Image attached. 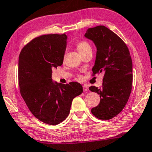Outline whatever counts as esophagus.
Returning <instances> with one entry per match:
<instances>
[{
  "label": "esophagus",
  "mask_w": 152,
  "mask_h": 152,
  "mask_svg": "<svg viewBox=\"0 0 152 152\" xmlns=\"http://www.w3.org/2000/svg\"><path fill=\"white\" fill-rule=\"evenodd\" d=\"M83 89L84 92L88 91V86L87 85H84L83 86Z\"/></svg>",
  "instance_id": "obj_1"
}]
</instances>
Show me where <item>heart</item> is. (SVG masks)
I'll return each mask as SVG.
<instances>
[{
    "label": "heart",
    "instance_id": "heart-1",
    "mask_svg": "<svg viewBox=\"0 0 152 152\" xmlns=\"http://www.w3.org/2000/svg\"><path fill=\"white\" fill-rule=\"evenodd\" d=\"M76 47L80 55H83L88 50H91V46H90V43L86 41H84V40L78 41L76 44Z\"/></svg>",
    "mask_w": 152,
    "mask_h": 152
}]
</instances>
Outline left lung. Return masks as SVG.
I'll return each instance as SVG.
<instances>
[{
	"label": "left lung",
	"instance_id": "left-lung-1",
	"mask_svg": "<svg viewBox=\"0 0 152 152\" xmlns=\"http://www.w3.org/2000/svg\"><path fill=\"white\" fill-rule=\"evenodd\" d=\"M85 36L97 47L92 76L104 73L101 87L89 88L100 97L99 104L91 112L96 118L109 120L124 109L129 99L132 84L131 57L124 41L106 26L88 28Z\"/></svg>",
	"mask_w": 152,
	"mask_h": 152
}]
</instances>
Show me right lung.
<instances>
[{
    "label": "right lung",
    "instance_id": "1",
    "mask_svg": "<svg viewBox=\"0 0 152 152\" xmlns=\"http://www.w3.org/2000/svg\"><path fill=\"white\" fill-rule=\"evenodd\" d=\"M66 39L65 34L38 36L23 48L19 57L21 95L36 118L53 126L66 119L73 99L83 93L78 82L52 80V69L63 64Z\"/></svg>",
    "mask_w": 152,
    "mask_h": 152
}]
</instances>
